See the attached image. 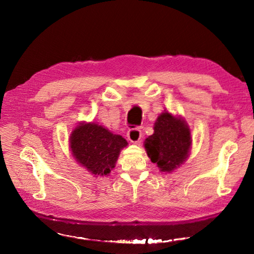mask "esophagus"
I'll return each instance as SVG.
<instances>
[{"instance_id": "1", "label": "esophagus", "mask_w": 254, "mask_h": 254, "mask_svg": "<svg viewBox=\"0 0 254 254\" xmlns=\"http://www.w3.org/2000/svg\"><path fill=\"white\" fill-rule=\"evenodd\" d=\"M127 138L130 139V142L134 143V144H138L141 142L142 139V132L139 128H131V130H128L127 132Z\"/></svg>"}]
</instances>
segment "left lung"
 Listing matches in <instances>:
<instances>
[{
	"label": "left lung",
	"instance_id": "8db88e82",
	"mask_svg": "<svg viewBox=\"0 0 254 254\" xmlns=\"http://www.w3.org/2000/svg\"><path fill=\"white\" fill-rule=\"evenodd\" d=\"M192 145L191 130L180 116L164 110L154 123L153 135L144 142V147L152 163L160 171L171 174L186 163Z\"/></svg>",
	"mask_w": 254,
	"mask_h": 254
}]
</instances>
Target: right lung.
Returning <instances> with one entry per match:
<instances>
[{
  "mask_svg": "<svg viewBox=\"0 0 254 254\" xmlns=\"http://www.w3.org/2000/svg\"><path fill=\"white\" fill-rule=\"evenodd\" d=\"M69 149L76 163L94 177H108L115 168L120 152L127 142L95 122H80L68 138Z\"/></svg>",
  "mask_w": 254,
  "mask_h": 254,
  "instance_id": "1",
  "label": "right lung"
}]
</instances>
